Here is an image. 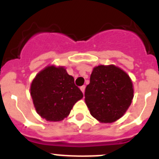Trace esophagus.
<instances>
[{"instance_id":"obj_1","label":"esophagus","mask_w":159,"mask_h":159,"mask_svg":"<svg viewBox=\"0 0 159 159\" xmlns=\"http://www.w3.org/2000/svg\"><path fill=\"white\" fill-rule=\"evenodd\" d=\"M80 90H81V91H82L83 93H84V91H85V86L80 87Z\"/></svg>"}]
</instances>
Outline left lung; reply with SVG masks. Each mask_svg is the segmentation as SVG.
Segmentation results:
<instances>
[{
	"mask_svg": "<svg viewBox=\"0 0 159 159\" xmlns=\"http://www.w3.org/2000/svg\"><path fill=\"white\" fill-rule=\"evenodd\" d=\"M84 96L91 115L101 123H111L120 119L130 107L133 84L119 67L99 65L94 67Z\"/></svg>",
	"mask_w": 159,
	"mask_h": 159,
	"instance_id": "8db88e82",
	"label": "left lung"
}]
</instances>
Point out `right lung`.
Instances as JSON below:
<instances>
[{
	"label": "right lung",
	"mask_w": 159,
	"mask_h": 159,
	"mask_svg": "<svg viewBox=\"0 0 159 159\" xmlns=\"http://www.w3.org/2000/svg\"><path fill=\"white\" fill-rule=\"evenodd\" d=\"M30 91L36 112L52 122L67 117L84 96L64 67L48 66L40 71L32 80Z\"/></svg>",
	"instance_id": "add662e5"
}]
</instances>
